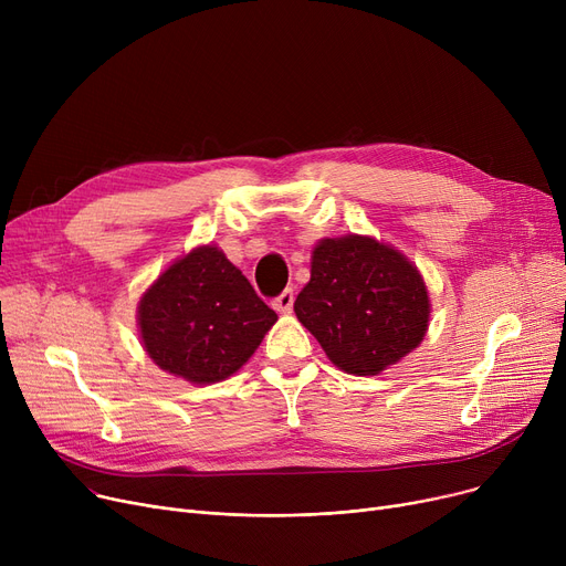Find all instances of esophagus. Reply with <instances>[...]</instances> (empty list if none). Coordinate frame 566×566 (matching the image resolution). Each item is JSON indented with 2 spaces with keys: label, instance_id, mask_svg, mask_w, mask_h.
<instances>
[{
  "label": "esophagus",
  "instance_id": "obj_1",
  "mask_svg": "<svg viewBox=\"0 0 566 566\" xmlns=\"http://www.w3.org/2000/svg\"><path fill=\"white\" fill-rule=\"evenodd\" d=\"M273 307H275V312H280V314H289L291 310H293V289H284L277 298L273 301Z\"/></svg>",
  "mask_w": 566,
  "mask_h": 566
}]
</instances>
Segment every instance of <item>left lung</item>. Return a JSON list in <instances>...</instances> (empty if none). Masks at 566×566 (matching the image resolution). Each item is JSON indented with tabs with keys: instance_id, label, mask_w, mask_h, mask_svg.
Instances as JSON below:
<instances>
[{
	"instance_id": "obj_1",
	"label": "left lung",
	"mask_w": 566,
	"mask_h": 566,
	"mask_svg": "<svg viewBox=\"0 0 566 566\" xmlns=\"http://www.w3.org/2000/svg\"><path fill=\"white\" fill-rule=\"evenodd\" d=\"M293 310L325 355L355 376L399 363L429 325V295L418 268L369 235L321 241Z\"/></svg>"
}]
</instances>
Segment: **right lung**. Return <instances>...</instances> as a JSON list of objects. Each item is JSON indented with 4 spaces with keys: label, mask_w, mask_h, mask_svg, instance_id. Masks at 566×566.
<instances>
[{
    "label": "right lung",
    "mask_w": 566,
    "mask_h": 566,
    "mask_svg": "<svg viewBox=\"0 0 566 566\" xmlns=\"http://www.w3.org/2000/svg\"><path fill=\"white\" fill-rule=\"evenodd\" d=\"M275 321L248 277L213 245L171 263L139 301L148 358L197 385L241 369Z\"/></svg>",
    "instance_id": "obj_1"
}]
</instances>
